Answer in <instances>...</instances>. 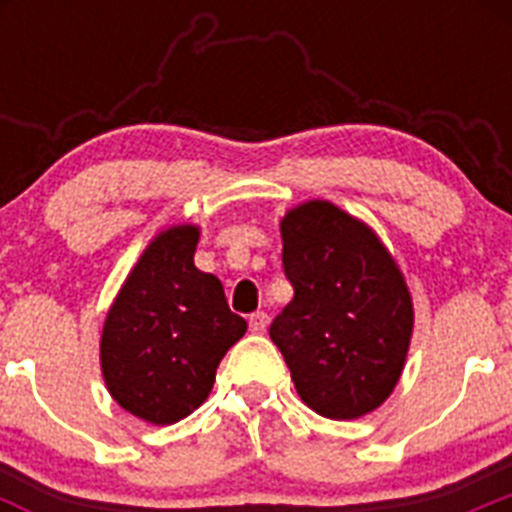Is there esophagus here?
Wrapping results in <instances>:
<instances>
[{
    "mask_svg": "<svg viewBox=\"0 0 512 512\" xmlns=\"http://www.w3.org/2000/svg\"><path fill=\"white\" fill-rule=\"evenodd\" d=\"M266 325H269V315H266L264 310L253 312L251 318H248V328H251V333H264Z\"/></svg>",
    "mask_w": 512,
    "mask_h": 512,
    "instance_id": "esophagus-1",
    "label": "esophagus"
}]
</instances>
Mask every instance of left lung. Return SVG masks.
I'll use <instances>...</instances> for the list:
<instances>
[{
  "label": "left lung",
  "instance_id": "1",
  "mask_svg": "<svg viewBox=\"0 0 512 512\" xmlns=\"http://www.w3.org/2000/svg\"><path fill=\"white\" fill-rule=\"evenodd\" d=\"M295 297L269 328L297 395L323 418L354 420L392 395L413 338V297L395 256L364 220L328 200L279 223Z\"/></svg>",
  "mask_w": 512,
  "mask_h": 512
}]
</instances>
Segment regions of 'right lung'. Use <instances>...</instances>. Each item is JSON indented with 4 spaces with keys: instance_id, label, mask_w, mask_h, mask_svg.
<instances>
[{
    "instance_id": "1",
    "label": "right lung",
    "mask_w": 512,
    "mask_h": 512,
    "mask_svg": "<svg viewBox=\"0 0 512 512\" xmlns=\"http://www.w3.org/2000/svg\"><path fill=\"white\" fill-rule=\"evenodd\" d=\"M200 228L161 230L140 253L107 310L99 364L122 410L171 425L200 408L246 320L230 312L223 284L194 266Z\"/></svg>"
}]
</instances>
